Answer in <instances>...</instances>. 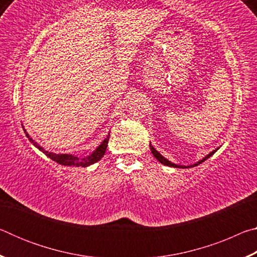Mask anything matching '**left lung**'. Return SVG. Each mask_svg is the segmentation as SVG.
I'll use <instances>...</instances> for the list:
<instances>
[{
	"instance_id": "left-lung-1",
	"label": "left lung",
	"mask_w": 257,
	"mask_h": 257,
	"mask_svg": "<svg viewBox=\"0 0 257 257\" xmlns=\"http://www.w3.org/2000/svg\"><path fill=\"white\" fill-rule=\"evenodd\" d=\"M150 147H151V152H152V154L154 155V158H155L156 160H158L159 162H161V163L164 164V165H168V167H172V168H182V169H184V168H193V167H196V165H198V164H201L202 162H204V161L207 160L208 158H210V156H212V155L214 154L215 152L217 151V149H216V150H214V151H212L210 154H207V155L205 156V158H203L201 161H198L197 163H195V164H191V165H187V167H186V165H179V164H175V163H172L171 161L167 160V159L164 158L163 155H161V154L159 153V152L156 151L153 146H152V144H150Z\"/></svg>"
}]
</instances>
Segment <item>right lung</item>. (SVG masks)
<instances>
[{
  "label": "right lung",
  "instance_id": "right-lung-1",
  "mask_svg": "<svg viewBox=\"0 0 257 257\" xmlns=\"http://www.w3.org/2000/svg\"><path fill=\"white\" fill-rule=\"evenodd\" d=\"M25 130V134L26 136L28 137V139L30 141V143L35 146L37 147L38 150L42 151L43 153H44L47 158H50L51 160L55 161L56 163L59 164H62V165H68V167H82V168H86L88 167L90 164H94L96 163L97 161L101 160L103 158V155L105 154V151H106V147H107V143H108V137H110V133L106 136V138L104 139V141L101 143V144L98 145V147H96V150L94 152H92V154H89L88 156H85V158H78L76 155H72V154H56V153H52V152L49 151H45L44 149L41 145H38L36 142L34 141V139L29 136V134L26 132Z\"/></svg>",
  "mask_w": 257,
  "mask_h": 257
}]
</instances>
